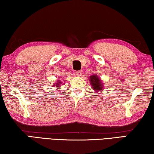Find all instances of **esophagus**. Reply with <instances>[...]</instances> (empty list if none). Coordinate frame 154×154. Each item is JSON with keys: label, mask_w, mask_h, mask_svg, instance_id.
<instances>
[{"label": "esophagus", "mask_w": 154, "mask_h": 154, "mask_svg": "<svg viewBox=\"0 0 154 154\" xmlns=\"http://www.w3.org/2000/svg\"><path fill=\"white\" fill-rule=\"evenodd\" d=\"M75 75H77V76H81L82 71H80H80H76V72H75Z\"/></svg>", "instance_id": "1"}]
</instances>
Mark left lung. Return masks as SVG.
Segmentation results:
<instances>
[{
	"label": "left lung",
	"instance_id": "obj_1",
	"mask_svg": "<svg viewBox=\"0 0 154 154\" xmlns=\"http://www.w3.org/2000/svg\"><path fill=\"white\" fill-rule=\"evenodd\" d=\"M89 82L91 87L93 88L94 91L97 94L98 91H101L104 89V82L102 81L100 78L97 74H93L89 76Z\"/></svg>",
	"mask_w": 154,
	"mask_h": 154
}]
</instances>
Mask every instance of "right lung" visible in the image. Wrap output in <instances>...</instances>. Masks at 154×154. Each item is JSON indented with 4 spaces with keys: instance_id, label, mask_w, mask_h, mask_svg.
<instances>
[{
    "instance_id": "right-lung-1",
    "label": "right lung",
    "mask_w": 154,
    "mask_h": 154,
    "mask_svg": "<svg viewBox=\"0 0 154 154\" xmlns=\"http://www.w3.org/2000/svg\"><path fill=\"white\" fill-rule=\"evenodd\" d=\"M61 85H62V82L60 81L59 80H57V81L55 82L53 86L54 87H61ZM58 89H59V88H58Z\"/></svg>"
}]
</instances>
